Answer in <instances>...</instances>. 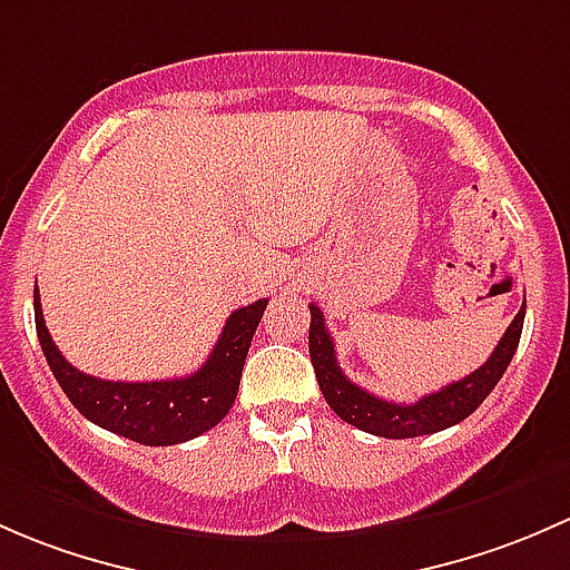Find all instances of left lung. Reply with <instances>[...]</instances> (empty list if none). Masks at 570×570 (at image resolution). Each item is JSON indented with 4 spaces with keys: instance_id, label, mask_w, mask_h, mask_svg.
Wrapping results in <instances>:
<instances>
[{
    "instance_id": "8db88e82",
    "label": "left lung",
    "mask_w": 570,
    "mask_h": 570,
    "mask_svg": "<svg viewBox=\"0 0 570 570\" xmlns=\"http://www.w3.org/2000/svg\"><path fill=\"white\" fill-rule=\"evenodd\" d=\"M524 309L527 307L521 304V309L510 321L508 332L502 334V340L497 343L494 354L485 360V365L463 375L461 381L442 386L439 392L420 397L416 403H392L384 401V397H375L340 371L337 356H334V340L326 328L324 313L315 304H309V360H313L321 392H324L326 403L334 409L340 420L384 439L425 436V433H436L450 425H459L461 420H466L489 397V392L494 390L497 381L508 371L510 360H513L515 348H519Z\"/></svg>"
}]
</instances>
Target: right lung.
<instances>
[{
  "instance_id": "add662e5",
  "label": "right lung",
  "mask_w": 570,
  "mask_h": 570,
  "mask_svg": "<svg viewBox=\"0 0 570 570\" xmlns=\"http://www.w3.org/2000/svg\"><path fill=\"white\" fill-rule=\"evenodd\" d=\"M266 304L268 298H257L246 307H238L227 318L222 337L216 340L205 365L191 375L169 381L128 384V381H104L76 371L46 328L38 287H35V328H38L40 348L51 373L60 381L68 401L87 420L131 442L169 448V444L189 442L199 433L210 431L230 412L238 395V381H242L246 354H249L252 334L261 324Z\"/></svg>"
}]
</instances>
